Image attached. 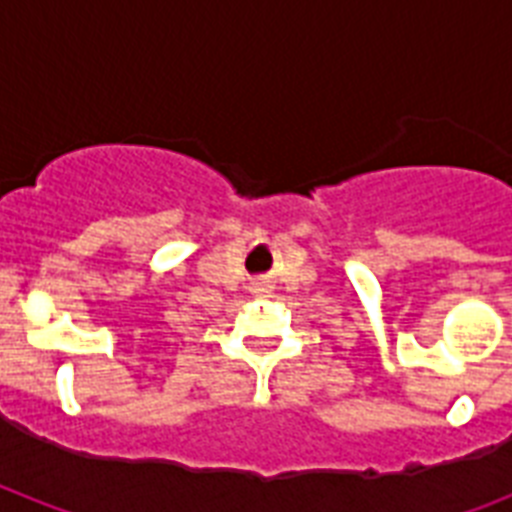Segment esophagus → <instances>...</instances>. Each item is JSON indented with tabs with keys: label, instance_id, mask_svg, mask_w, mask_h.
Instances as JSON below:
<instances>
[{
	"label": "esophagus",
	"instance_id": "1",
	"mask_svg": "<svg viewBox=\"0 0 512 512\" xmlns=\"http://www.w3.org/2000/svg\"><path fill=\"white\" fill-rule=\"evenodd\" d=\"M252 292H255L257 297H268L273 292V287L265 279H257V281H252Z\"/></svg>",
	"mask_w": 512,
	"mask_h": 512
}]
</instances>
